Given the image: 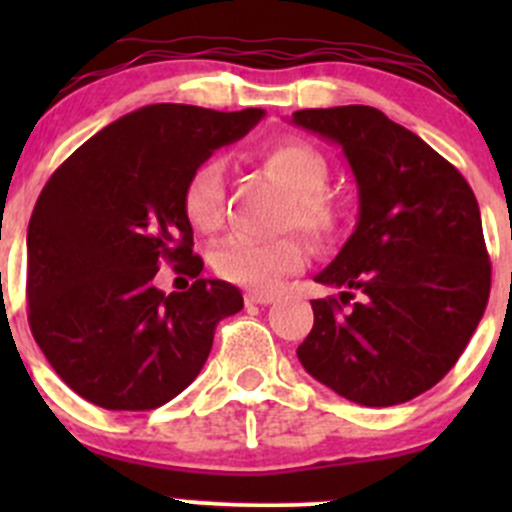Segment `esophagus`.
<instances>
[{"mask_svg":"<svg viewBox=\"0 0 512 512\" xmlns=\"http://www.w3.org/2000/svg\"><path fill=\"white\" fill-rule=\"evenodd\" d=\"M275 294L267 292H245V304H272Z\"/></svg>","mask_w":512,"mask_h":512,"instance_id":"34e87169","label":"esophagus"}]
</instances>
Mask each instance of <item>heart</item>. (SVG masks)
Here are the masks:
<instances>
[{
  "instance_id": "b5f03b06",
  "label": "heart",
  "mask_w": 512,
  "mask_h": 512,
  "mask_svg": "<svg viewBox=\"0 0 512 512\" xmlns=\"http://www.w3.org/2000/svg\"><path fill=\"white\" fill-rule=\"evenodd\" d=\"M260 163L289 193L287 227H297L324 242L337 230V208L327 195L329 163L322 153L297 138H282L260 151ZM183 213L198 232H215L225 218V170L218 158L200 160L183 188ZM307 250L297 237L255 240L250 235L225 237L213 252V267L235 285L270 289L285 275L302 270Z\"/></svg>"
}]
</instances>
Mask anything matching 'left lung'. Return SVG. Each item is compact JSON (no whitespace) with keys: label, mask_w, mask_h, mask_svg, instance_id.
<instances>
[{"label":"left lung","mask_w":512,"mask_h":512,"mask_svg":"<svg viewBox=\"0 0 512 512\" xmlns=\"http://www.w3.org/2000/svg\"><path fill=\"white\" fill-rule=\"evenodd\" d=\"M292 121L339 143L359 185V223L314 280L304 369L361 406H396L436 386L471 342L490 294L478 200L461 173L371 106L304 108ZM359 291L352 308L348 299Z\"/></svg>","instance_id":"obj_1"}]
</instances>
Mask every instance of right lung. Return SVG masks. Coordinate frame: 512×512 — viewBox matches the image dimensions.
Segmentation results:
<instances>
[{
    "label": "right lung",
    "mask_w": 512,
    "mask_h": 512,
    "mask_svg": "<svg viewBox=\"0 0 512 512\" xmlns=\"http://www.w3.org/2000/svg\"><path fill=\"white\" fill-rule=\"evenodd\" d=\"M262 108L153 103L76 148L41 190L27 232L29 327L69 389L108 411L168 404L203 369L240 289L203 280L183 188L200 160L245 136ZM196 282L155 287L160 264Z\"/></svg>",
    "instance_id": "obj_1"
}]
</instances>
